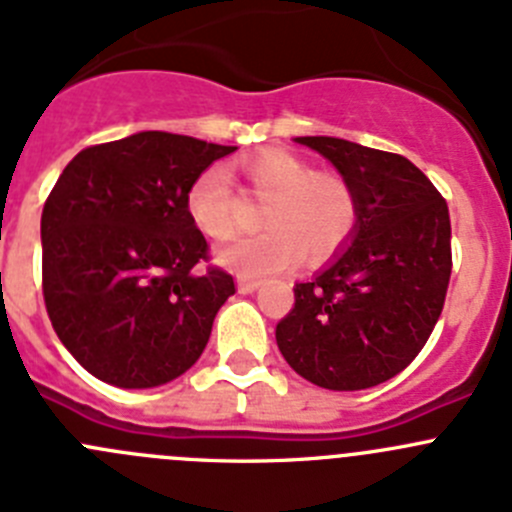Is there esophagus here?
Segmentation results:
<instances>
[{
	"label": "esophagus",
	"mask_w": 512,
	"mask_h": 512,
	"mask_svg": "<svg viewBox=\"0 0 512 512\" xmlns=\"http://www.w3.org/2000/svg\"><path fill=\"white\" fill-rule=\"evenodd\" d=\"M236 287H238V292H241V294H253L256 289L261 287V284L256 279H246V276H238Z\"/></svg>",
	"instance_id": "obj_1"
}]
</instances>
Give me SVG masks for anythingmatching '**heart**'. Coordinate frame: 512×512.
Listing matches in <instances>:
<instances>
[{
  "mask_svg": "<svg viewBox=\"0 0 512 512\" xmlns=\"http://www.w3.org/2000/svg\"><path fill=\"white\" fill-rule=\"evenodd\" d=\"M248 192L261 203L266 233L231 243L215 253L220 266L246 276L279 274L307 256L325 261L340 251L358 225V200L348 182L317 172L312 162L284 149H269L243 162ZM185 208L203 236L223 241L238 225V198L220 167L200 172L187 187Z\"/></svg>",
  "mask_w": 512,
  "mask_h": 512,
  "instance_id": "1",
  "label": "heart"
}]
</instances>
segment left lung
Here are the masks:
<instances>
[{
    "label": "left lung",
    "instance_id": "obj_1",
    "mask_svg": "<svg viewBox=\"0 0 512 512\" xmlns=\"http://www.w3.org/2000/svg\"><path fill=\"white\" fill-rule=\"evenodd\" d=\"M353 187L358 225L335 259L294 284L276 345L302 378L330 391L373 388L419 355L452 274L449 210L401 154L337 137H297Z\"/></svg>",
    "mask_w": 512,
    "mask_h": 512
}]
</instances>
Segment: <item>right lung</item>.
<instances>
[{
  "label": "right lung",
  "mask_w": 512,
  "mask_h": 512,
  "mask_svg": "<svg viewBox=\"0 0 512 512\" xmlns=\"http://www.w3.org/2000/svg\"><path fill=\"white\" fill-rule=\"evenodd\" d=\"M236 147L139 131L75 154L42 208V294L68 353L98 381L154 388L208 345L233 276L200 271L208 243L187 187Z\"/></svg>",
  "instance_id": "add662e5"
}]
</instances>
